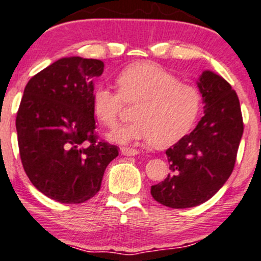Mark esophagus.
Here are the masks:
<instances>
[{
  "label": "esophagus",
  "mask_w": 261,
  "mask_h": 261,
  "mask_svg": "<svg viewBox=\"0 0 261 261\" xmlns=\"http://www.w3.org/2000/svg\"><path fill=\"white\" fill-rule=\"evenodd\" d=\"M137 153H139V151L135 150V148L121 147V154H124V156H136Z\"/></svg>",
  "instance_id": "obj_1"
}]
</instances>
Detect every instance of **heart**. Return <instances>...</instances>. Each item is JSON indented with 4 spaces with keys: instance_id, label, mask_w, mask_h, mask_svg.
I'll return each instance as SVG.
<instances>
[{
    "instance_id": "obj_1",
    "label": "heart",
    "mask_w": 261,
    "mask_h": 261,
    "mask_svg": "<svg viewBox=\"0 0 261 261\" xmlns=\"http://www.w3.org/2000/svg\"><path fill=\"white\" fill-rule=\"evenodd\" d=\"M119 91L99 85L93 93V111L108 127L119 122L126 102H137L135 121L111 131L110 141L127 145L139 141L166 147L182 139L196 121L202 98L194 85L178 80L156 63L141 62L125 68L116 78Z\"/></svg>"
}]
</instances>
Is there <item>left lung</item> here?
<instances>
[{
	"instance_id": "left-lung-1",
	"label": "left lung",
	"mask_w": 261,
	"mask_h": 261,
	"mask_svg": "<svg viewBox=\"0 0 261 261\" xmlns=\"http://www.w3.org/2000/svg\"><path fill=\"white\" fill-rule=\"evenodd\" d=\"M204 116L197 127L166 150L171 172L151 187L153 199L170 208H191L211 199L234 170L244 124L230 84L213 71L199 76Z\"/></svg>"
}]
</instances>
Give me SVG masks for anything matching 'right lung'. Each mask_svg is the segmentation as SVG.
Here are the masks:
<instances>
[{
  "label": "right lung",
  "mask_w": 261,
  "mask_h": 261,
  "mask_svg": "<svg viewBox=\"0 0 261 261\" xmlns=\"http://www.w3.org/2000/svg\"><path fill=\"white\" fill-rule=\"evenodd\" d=\"M99 59L68 57L51 63L25 85L16 128L19 156L32 185L61 203L78 204L100 191L119 147L96 135L93 80Z\"/></svg>",
  "instance_id": "obj_1"
}]
</instances>
